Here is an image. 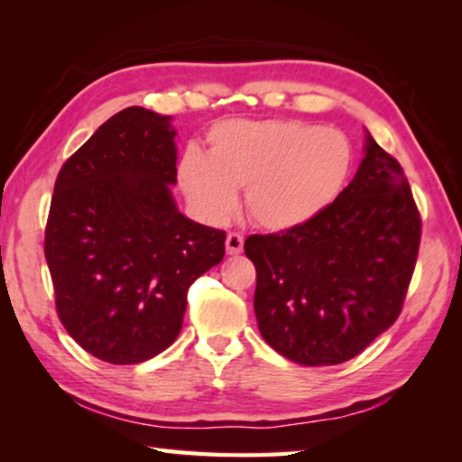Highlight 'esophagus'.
<instances>
[{
	"mask_svg": "<svg viewBox=\"0 0 462 462\" xmlns=\"http://www.w3.org/2000/svg\"><path fill=\"white\" fill-rule=\"evenodd\" d=\"M242 248H245V236L238 232H230L226 236V250H228V254H240Z\"/></svg>",
	"mask_w": 462,
	"mask_h": 462,
	"instance_id": "34e87169",
	"label": "esophagus"
}]
</instances>
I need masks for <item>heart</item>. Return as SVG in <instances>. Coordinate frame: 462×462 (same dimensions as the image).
Returning <instances> with one entry per match:
<instances>
[{
	"instance_id": "heart-1",
	"label": "heart",
	"mask_w": 462,
	"mask_h": 462,
	"mask_svg": "<svg viewBox=\"0 0 462 462\" xmlns=\"http://www.w3.org/2000/svg\"><path fill=\"white\" fill-rule=\"evenodd\" d=\"M353 148L338 130L297 120L224 122L208 136L203 159L187 151L179 183L208 217H224L234 189L245 187L250 220L264 230H291L314 220L338 198Z\"/></svg>"
}]
</instances>
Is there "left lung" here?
Segmentation results:
<instances>
[{
	"mask_svg": "<svg viewBox=\"0 0 462 462\" xmlns=\"http://www.w3.org/2000/svg\"><path fill=\"white\" fill-rule=\"evenodd\" d=\"M365 151L353 181L314 220L245 242L259 330L293 363H346L402 314L421 217L400 162L371 134Z\"/></svg>",
	"mask_w": 462,
	"mask_h": 462,
	"instance_id": "8db88e82",
	"label": "left lung"
}]
</instances>
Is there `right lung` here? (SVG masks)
<instances>
[{
	"mask_svg": "<svg viewBox=\"0 0 462 462\" xmlns=\"http://www.w3.org/2000/svg\"><path fill=\"white\" fill-rule=\"evenodd\" d=\"M169 116L132 106L60 167L44 230L54 306L99 361L136 365L181 332L187 291L224 259L226 232L179 212Z\"/></svg>",
	"mask_w": 462,
	"mask_h": 462,
	"instance_id": "add662e5",
	"label": "right lung"
}]
</instances>
